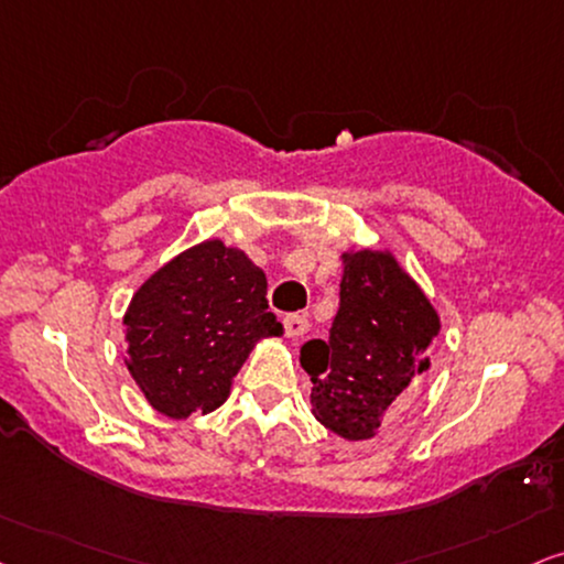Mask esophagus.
Listing matches in <instances>:
<instances>
[{
	"instance_id": "34e87169",
	"label": "esophagus",
	"mask_w": 564,
	"mask_h": 564,
	"mask_svg": "<svg viewBox=\"0 0 564 564\" xmlns=\"http://www.w3.org/2000/svg\"><path fill=\"white\" fill-rule=\"evenodd\" d=\"M283 325H286L289 338H302V335L310 330V323L302 315H286L283 317Z\"/></svg>"
}]
</instances>
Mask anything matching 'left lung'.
<instances>
[{"label":"left lung","mask_w":564,"mask_h":564,"mask_svg":"<svg viewBox=\"0 0 564 564\" xmlns=\"http://www.w3.org/2000/svg\"><path fill=\"white\" fill-rule=\"evenodd\" d=\"M344 262L330 338L306 340L299 361L315 382L317 422L361 442L422 388L440 315L390 249H351Z\"/></svg>","instance_id":"left-lung-1"}]
</instances>
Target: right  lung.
Instances as JSON below:
<instances>
[{
  "label": "right lung",
  "instance_id": "1",
  "mask_svg": "<svg viewBox=\"0 0 564 564\" xmlns=\"http://www.w3.org/2000/svg\"><path fill=\"white\" fill-rule=\"evenodd\" d=\"M265 294L262 268L220 239L148 275L124 312V365L145 401L169 419L224 405L252 348L283 335Z\"/></svg>",
  "mask_w": 564,
  "mask_h": 564
}]
</instances>
